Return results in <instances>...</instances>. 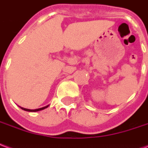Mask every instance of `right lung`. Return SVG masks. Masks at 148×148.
<instances>
[{
    "mask_svg": "<svg viewBox=\"0 0 148 148\" xmlns=\"http://www.w3.org/2000/svg\"><path fill=\"white\" fill-rule=\"evenodd\" d=\"M49 106H44V107H42V108H39V109H35V110H29V109H26V108H23V107H21V109L22 110H23L25 111H28V112H37V111H40V110H44V109L47 108Z\"/></svg>",
    "mask_w": 148,
    "mask_h": 148,
    "instance_id": "right-lung-1",
    "label": "right lung"
}]
</instances>
